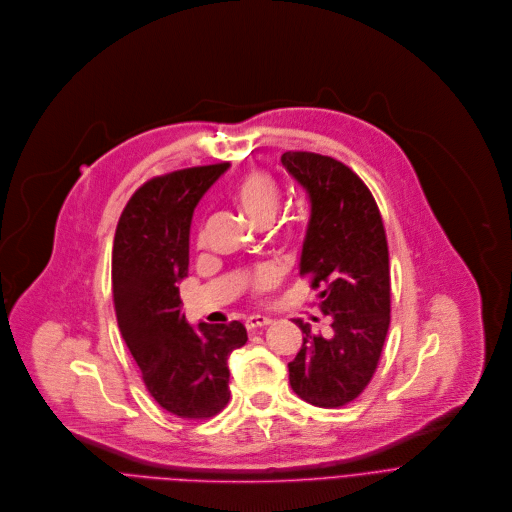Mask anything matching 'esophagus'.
Here are the masks:
<instances>
[{
  "label": "esophagus",
  "instance_id": "obj_1",
  "mask_svg": "<svg viewBox=\"0 0 512 512\" xmlns=\"http://www.w3.org/2000/svg\"><path fill=\"white\" fill-rule=\"evenodd\" d=\"M272 323V319L268 317H262V315H252L246 319V329L248 331H256V329H262V327H268Z\"/></svg>",
  "mask_w": 512,
  "mask_h": 512
}]
</instances>
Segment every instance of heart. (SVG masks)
I'll use <instances>...</instances> for the list:
<instances>
[{
	"label": "heart",
	"mask_w": 512,
	"mask_h": 512,
	"mask_svg": "<svg viewBox=\"0 0 512 512\" xmlns=\"http://www.w3.org/2000/svg\"><path fill=\"white\" fill-rule=\"evenodd\" d=\"M230 197L236 206L256 226H268L280 208V187L266 171L254 169L244 173L230 189ZM276 276L270 268H258L252 276L256 290H266L274 284Z\"/></svg>",
	"instance_id": "b5f03b06"
}]
</instances>
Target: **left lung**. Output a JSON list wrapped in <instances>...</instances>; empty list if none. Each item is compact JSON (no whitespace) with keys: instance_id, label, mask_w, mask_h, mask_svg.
I'll return each instance as SVG.
<instances>
[{"instance_id":"left-lung-1","label":"left lung","mask_w":512,"mask_h":512,"mask_svg":"<svg viewBox=\"0 0 512 512\" xmlns=\"http://www.w3.org/2000/svg\"><path fill=\"white\" fill-rule=\"evenodd\" d=\"M286 171L311 197L300 276L319 290L329 335L296 319L302 347L288 363L292 391L319 407H341L369 385L389 329L391 282L383 220L369 187L345 163L286 151Z\"/></svg>"}]
</instances>
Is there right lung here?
Listing matches in <instances>:
<instances>
[{
  "mask_svg": "<svg viewBox=\"0 0 512 512\" xmlns=\"http://www.w3.org/2000/svg\"><path fill=\"white\" fill-rule=\"evenodd\" d=\"M228 161L171 171L127 201L113 244V300L121 335L151 397L177 418L206 420L230 401L228 357L246 327L199 323L181 313L177 282L187 276L193 210Z\"/></svg>",
  "mask_w": 512,
  "mask_h": 512,
  "instance_id": "right-lung-1",
  "label": "right lung"
}]
</instances>
